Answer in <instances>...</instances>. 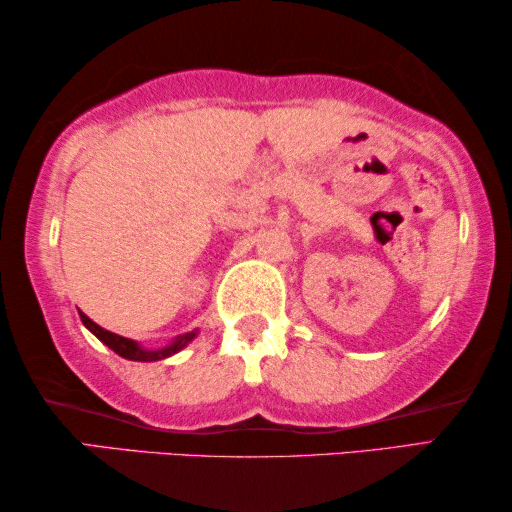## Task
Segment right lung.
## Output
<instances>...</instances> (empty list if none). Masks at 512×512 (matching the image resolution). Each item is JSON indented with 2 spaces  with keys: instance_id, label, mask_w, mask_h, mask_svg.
I'll return each instance as SVG.
<instances>
[{
  "instance_id": "obj_1",
  "label": "right lung",
  "mask_w": 512,
  "mask_h": 512,
  "mask_svg": "<svg viewBox=\"0 0 512 512\" xmlns=\"http://www.w3.org/2000/svg\"><path fill=\"white\" fill-rule=\"evenodd\" d=\"M79 314H81L83 326H86L90 333L97 335V338H100L109 349H114L118 356H123V359H130V361H160V359H167V356L181 352V349H184L188 342H191L195 335H198V331H191V333L177 335V338H174L170 345H165V347H160V349H144L142 345H139V342L130 340V338H123V335H116V333H111V331H104L102 326H97L93 319L86 317V314H83V312H79Z\"/></svg>"
}]
</instances>
